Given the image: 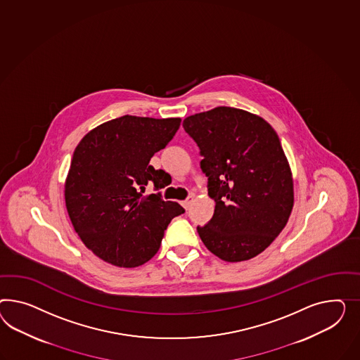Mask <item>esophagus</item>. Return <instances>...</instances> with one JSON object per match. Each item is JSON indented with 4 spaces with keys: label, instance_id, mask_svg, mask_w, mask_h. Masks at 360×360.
Listing matches in <instances>:
<instances>
[{
    "label": "esophagus",
    "instance_id": "1",
    "mask_svg": "<svg viewBox=\"0 0 360 360\" xmlns=\"http://www.w3.org/2000/svg\"><path fill=\"white\" fill-rule=\"evenodd\" d=\"M193 202H194V198H193V196H188V198H187L186 200H184V202H182V205H184L186 210H187V208H188V207L191 205V203H193Z\"/></svg>",
    "mask_w": 360,
    "mask_h": 360
}]
</instances>
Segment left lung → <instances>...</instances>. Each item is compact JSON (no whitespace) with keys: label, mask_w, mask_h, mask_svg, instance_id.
<instances>
[{"label":"left lung","mask_w":360,"mask_h":360,"mask_svg":"<svg viewBox=\"0 0 360 360\" xmlns=\"http://www.w3.org/2000/svg\"><path fill=\"white\" fill-rule=\"evenodd\" d=\"M205 157L212 219L198 226L205 248L226 262L252 259L282 232L293 207V178L281 140L263 117L219 106L184 120Z\"/></svg>","instance_id":"left-lung-1"}]
</instances>
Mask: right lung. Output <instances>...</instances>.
<instances>
[{
	"label": "right lung",
	"mask_w": 360,
	"mask_h": 360,
	"mask_svg": "<svg viewBox=\"0 0 360 360\" xmlns=\"http://www.w3.org/2000/svg\"><path fill=\"white\" fill-rule=\"evenodd\" d=\"M181 126V117L124 115L93 128L75 149L64 186L69 219L81 241L102 261L137 267L155 255L167 225L185 210L160 194L172 182L149 165Z\"/></svg>",
	"instance_id": "1"
}]
</instances>
